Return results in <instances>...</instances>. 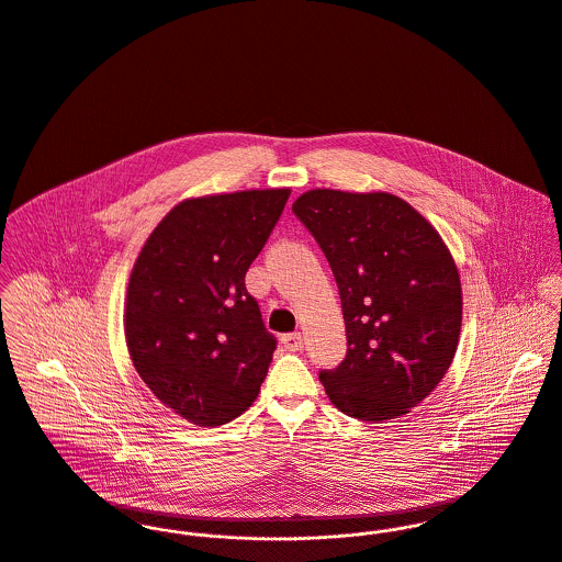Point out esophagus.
<instances>
[{
  "instance_id": "1",
  "label": "esophagus",
  "mask_w": 562,
  "mask_h": 562,
  "mask_svg": "<svg viewBox=\"0 0 562 562\" xmlns=\"http://www.w3.org/2000/svg\"><path fill=\"white\" fill-rule=\"evenodd\" d=\"M282 345L284 349L289 351H300L304 347V336L300 331H293V334H284L282 336Z\"/></svg>"
}]
</instances>
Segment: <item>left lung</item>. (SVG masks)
I'll use <instances>...</instances> for the list:
<instances>
[{
	"label": "left lung",
	"mask_w": 562,
	"mask_h": 562,
	"mask_svg": "<svg viewBox=\"0 0 562 562\" xmlns=\"http://www.w3.org/2000/svg\"><path fill=\"white\" fill-rule=\"evenodd\" d=\"M293 213L325 254L342 304L347 358L321 371L347 416L409 414L443 379L461 334V280L436 228L387 191L311 189Z\"/></svg>",
	"instance_id": "left-lung-1"
}]
</instances>
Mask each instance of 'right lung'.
Returning a JSON list of instances; mask_svg holds the SVG:
<instances>
[{"label": "right lung", "mask_w": 562, "mask_h": 562, "mask_svg": "<svg viewBox=\"0 0 562 562\" xmlns=\"http://www.w3.org/2000/svg\"><path fill=\"white\" fill-rule=\"evenodd\" d=\"M291 189H248L179 202L131 269L125 338L150 392L198 427L241 416L276 351L246 289Z\"/></svg>", "instance_id": "add662e5"}]
</instances>
